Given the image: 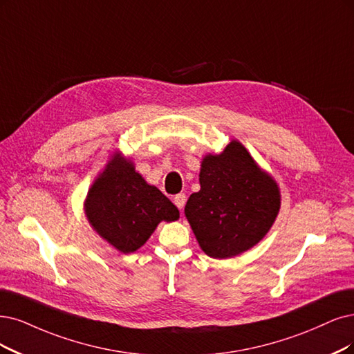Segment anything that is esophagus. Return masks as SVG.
<instances>
[{
  "instance_id": "esophagus-1",
  "label": "esophagus",
  "mask_w": 354,
  "mask_h": 354,
  "mask_svg": "<svg viewBox=\"0 0 354 354\" xmlns=\"http://www.w3.org/2000/svg\"><path fill=\"white\" fill-rule=\"evenodd\" d=\"M174 203H175V205L179 208V210L182 212V210H184V207H185V203H187V195H185V194H178V195H175Z\"/></svg>"
}]
</instances>
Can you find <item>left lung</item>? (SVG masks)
<instances>
[{
	"label": "left lung",
	"instance_id": "left-lung-1",
	"mask_svg": "<svg viewBox=\"0 0 354 354\" xmlns=\"http://www.w3.org/2000/svg\"><path fill=\"white\" fill-rule=\"evenodd\" d=\"M201 189L185 205V216L201 250L232 258L263 239L280 210V191L239 141L221 154L204 157Z\"/></svg>",
	"mask_w": 354,
	"mask_h": 354
}]
</instances>
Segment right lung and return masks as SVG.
Wrapping results in <instances>:
<instances>
[{"label":"right lung","instance_id":"right-lung-1","mask_svg":"<svg viewBox=\"0 0 354 354\" xmlns=\"http://www.w3.org/2000/svg\"><path fill=\"white\" fill-rule=\"evenodd\" d=\"M86 214L100 236L124 254L146 243L162 220L179 217L172 201L149 185L121 156L113 157L90 188Z\"/></svg>","mask_w":354,"mask_h":354}]
</instances>
